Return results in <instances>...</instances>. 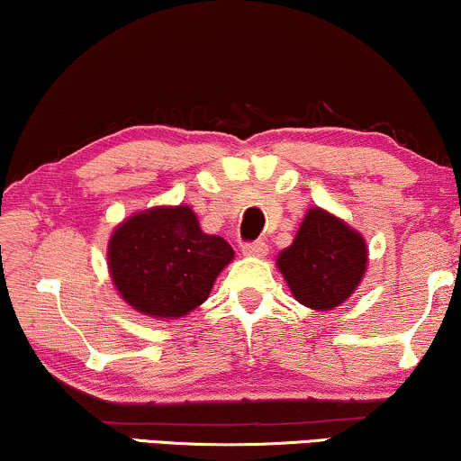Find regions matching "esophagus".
<instances>
[{"mask_svg": "<svg viewBox=\"0 0 461 461\" xmlns=\"http://www.w3.org/2000/svg\"><path fill=\"white\" fill-rule=\"evenodd\" d=\"M243 256L248 258H264L268 254V245L264 241H251L243 245Z\"/></svg>", "mask_w": 461, "mask_h": 461, "instance_id": "34e87169", "label": "esophagus"}]
</instances>
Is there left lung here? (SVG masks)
Returning a JSON list of instances; mask_svg holds the SVG:
<instances>
[{
	"mask_svg": "<svg viewBox=\"0 0 461 461\" xmlns=\"http://www.w3.org/2000/svg\"><path fill=\"white\" fill-rule=\"evenodd\" d=\"M369 262L363 235L323 207H311L276 268L294 298L312 311H333L361 285Z\"/></svg>",
	"mask_w": 461,
	"mask_h": 461,
	"instance_id": "1",
	"label": "left lung"
}]
</instances>
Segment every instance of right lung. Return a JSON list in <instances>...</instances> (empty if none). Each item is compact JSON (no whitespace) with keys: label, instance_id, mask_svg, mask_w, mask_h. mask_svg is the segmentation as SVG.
I'll return each mask as SVG.
<instances>
[{"label":"right lung","instance_id":"obj_1","mask_svg":"<svg viewBox=\"0 0 461 461\" xmlns=\"http://www.w3.org/2000/svg\"><path fill=\"white\" fill-rule=\"evenodd\" d=\"M235 251L201 230L191 205H155L111 232L106 264L125 304L150 319H182L210 298Z\"/></svg>","mask_w":461,"mask_h":461}]
</instances>
